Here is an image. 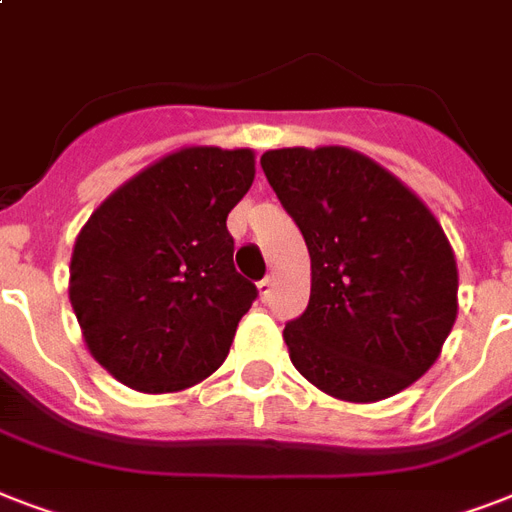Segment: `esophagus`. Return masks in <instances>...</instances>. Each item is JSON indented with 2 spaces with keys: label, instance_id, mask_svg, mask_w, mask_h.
Returning a JSON list of instances; mask_svg holds the SVG:
<instances>
[{
  "label": "esophagus",
  "instance_id": "34e87169",
  "mask_svg": "<svg viewBox=\"0 0 512 512\" xmlns=\"http://www.w3.org/2000/svg\"><path fill=\"white\" fill-rule=\"evenodd\" d=\"M273 284H276V279H273V276H265L263 281H257V292H260V297H263V300H268V297H271Z\"/></svg>",
  "mask_w": 512,
  "mask_h": 512
}]
</instances>
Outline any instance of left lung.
<instances>
[{"mask_svg": "<svg viewBox=\"0 0 512 512\" xmlns=\"http://www.w3.org/2000/svg\"><path fill=\"white\" fill-rule=\"evenodd\" d=\"M311 255V300L289 358L327 396L372 404L420 380L457 319V260L422 199L342 146L260 156Z\"/></svg>", "mask_w": 512, "mask_h": 512, "instance_id": "1", "label": "left lung"}]
</instances>
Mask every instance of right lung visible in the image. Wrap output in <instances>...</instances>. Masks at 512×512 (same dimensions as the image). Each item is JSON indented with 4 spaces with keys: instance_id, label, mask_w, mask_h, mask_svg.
<instances>
[{
    "instance_id": "1",
    "label": "right lung",
    "mask_w": 512,
    "mask_h": 512,
    "mask_svg": "<svg viewBox=\"0 0 512 512\" xmlns=\"http://www.w3.org/2000/svg\"><path fill=\"white\" fill-rule=\"evenodd\" d=\"M255 151L191 146L119 185L71 255L68 300L87 350L140 393H175L223 364L257 287L233 268L231 212Z\"/></svg>"
}]
</instances>
